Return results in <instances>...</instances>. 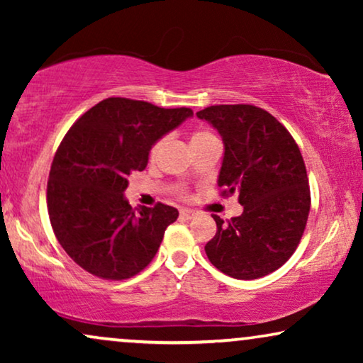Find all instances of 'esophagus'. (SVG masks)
Wrapping results in <instances>:
<instances>
[{"label": "esophagus", "mask_w": 363, "mask_h": 363, "mask_svg": "<svg viewBox=\"0 0 363 363\" xmlns=\"http://www.w3.org/2000/svg\"><path fill=\"white\" fill-rule=\"evenodd\" d=\"M180 216L183 218V220H193V218L196 216V213L193 210H182L180 211Z\"/></svg>", "instance_id": "esophagus-1"}]
</instances>
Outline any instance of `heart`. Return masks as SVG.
<instances>
[{
    "mask_svg": "<svg viewBox=\"0 0 363 363\" xmlns=\"http://www.w3.org/2000/svg\"><path fill=\"white\" fill-rule=\"evenodd\" d=\"M210 138H215V137L211 135L210 132H206V130H196V132H193V133H191L190 143H191V145H195V143H200V142L210 140ZM160 145H162V143L158 142V143H155V145L152 147V152H150V157H152V158H153V157H157L158 150H160Z\"/></svg>",
    "mask_w": 363,
    "mask_h": 363,
    "instance_id": "1",
    "label": "heart"
}]
</instances>
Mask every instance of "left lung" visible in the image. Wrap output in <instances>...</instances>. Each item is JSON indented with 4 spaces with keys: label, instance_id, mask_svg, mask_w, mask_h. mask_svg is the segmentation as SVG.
<instances>
[{
    "label": "left lung",
    "instance_id": "obj_1",
    "mask_svg": "<svg viewBox=\"0 0 363 363\" xmlns=\"http://www.w3.org/2000/svg\"><path fill=\"white\" fill-rule=\"evenodd\" d=\"M196 117L223 138L218 186L238 195L241 216L228 223L213 215L218 231L206 242L211 264L235 279H257L292 256L311 210L309 180L301 150L269 112L259 107L211 106Z\"/></svg>",
    "mask_w": 363,
    "mask_h": 363
}]
</instances>
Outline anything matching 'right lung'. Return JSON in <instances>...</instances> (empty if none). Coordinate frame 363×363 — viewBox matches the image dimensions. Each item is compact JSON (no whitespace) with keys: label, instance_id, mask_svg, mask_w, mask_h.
Listing matches in <instances>:
<instances>
[{"label":"right lung","instance_id":"1","mask_svg":"<svg viewBox=\"0 0 363 363\" xmlns=\"http://www.w3.org/2000/svg\"><path fill=\"white\" fill-rule=\"evenodd\" d=\"M191 116L186 107L108 97L69 128L49 172L48 211L59 245L82 269L128 279L157 255L178 210L158 203L133 211L123 191L152 147Z\"/></svg>","mask_w":363,"mask_h":363}]
</instances>
